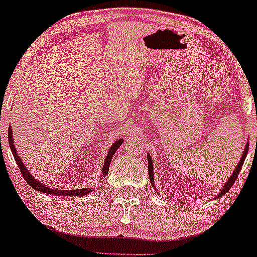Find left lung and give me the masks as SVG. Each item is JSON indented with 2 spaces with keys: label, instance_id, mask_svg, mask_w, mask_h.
<instances>
[{
  "label": "left lung",
  "instance_id": "8db88e82",
  "mask_svg": "<svg viewBox=\"0 0 257 257\" xmlns=\"http://www.w3.org/2000/svg\"><path fill=\"white\" fill-rule=\"evenodd\" d=\"M247 151H248V144H246V146H245L244 153H242V156H241V160H240V162L237 163L236 168H235V169H234V172H232L231 177H230V178L227 179L226 183L224 184V188H223V189H221V192L219 193L218 197H221V195L225 194L226 192H229L230 188H231V187H232V184L235 183V181H236L237 176H239V173H240V169H241L242 165H244V161H245V158H246ZM147 158H148V176H150V181H151V183H152V186H153V183H155V178H153V165H152V158H151V156H148V155H147Z\"/></svg>",
  "mask_w": 257,
  "mask_h": 257
}]
</instances>
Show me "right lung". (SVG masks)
I'll return each mask as SVG.
<instances>
[{"label":"right lung","instance_id":"right-lung-1","mask_svg":"<svg viewBox=\"0 0 257 257\" xmlns=\"http://www.w3.org/2000/svg\"><path fill=\"white\" fill-rule=\"evenodd\" d=\"M122 142H123V139H120L118 141H115L112 144V146H111V148L109 150V153H107L106 158H105L104 168H102V172H101V177L106 176L107 174V172H109V167H110V162H111V160H112V156L115 155L116 150L120 147V145L122 144ZM9 144H10L11 151H12V153H13V157H15V160H16V163L18 165V168H20L23 178H25V181L27 182V183L30 184L32 188H33V189L38 190V192H42V193H46V194L58 195V197H81V195H86L94 190V188H83V189H71V190L58 189V188H54V189H53V188L47 186V184L41 183L38 179H36L33 176H32V174L30 173V171L26 168L25 163L22 162V160H21L20 156L17 155V151H16L15 145H13L12 128H11V126L9 127Z\"/></svg>","mask_w":257,"mask_h":257}]
</instances>
